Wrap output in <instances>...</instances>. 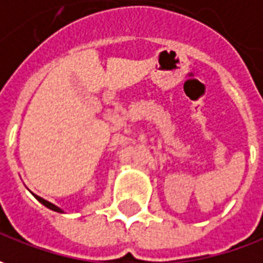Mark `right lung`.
Segmentation results:
<instances>
[{"instance_id": "right-lung-1", "label": "right lung", "mask_w": 263, "mask_h": 263, "mask_svg": "<svg viewBox=\"0 0 263 263\" xmlns=\"http://www.w3.org/2000/svg\"><path fill=\"white\" fill-rule=\"evenodd\" d=\"M35 199H37L40 203H43V204H44V206H47L48 209H51V211H54V212H60V213H63V211H61L60 208H57L55 204H52V203H50V202H47V200H44L43 197L35 196Z\"/></svg>"}]
</instances>
